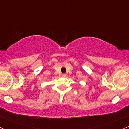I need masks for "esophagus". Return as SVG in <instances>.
Wrapping results in <instances>:
<instances>
[{
    "label": "esophagus",
    "instance_id": "obj_1",
    "mask_svg": "<svg viewBox=\"0 0 129 129\" xmlns=\"http://www.w3.org/2000/svg\"><path fill=\"white\" fill-rule=\"evenodd\" d=\"M62 76H63V77H66V74H62Z\"/></svg>",
    "mask_w": 129,
    "mask_h": 129
}]
</instances>
